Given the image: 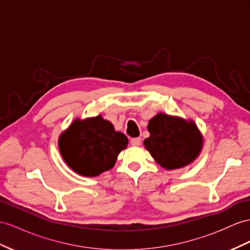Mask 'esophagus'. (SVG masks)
Wrapping results in <instances>:
<instances>
[{
	"label": "esophagus",
	"mask_w": 250,
	"mask_h": 250,
	"mask_svg": "<svg viewBox=\"0 0 250 250\" xmlns=\"http://www.w3.org/2000/svg\"><path fill=\"white\" fill-rule=\"evenodd\" d=\"M131 145H132L133 146H139L140 145H142V139H140L139 137L133 138V139L131 140Z\"/></svg>",
	"instance_id": "1"
}]
</instances>
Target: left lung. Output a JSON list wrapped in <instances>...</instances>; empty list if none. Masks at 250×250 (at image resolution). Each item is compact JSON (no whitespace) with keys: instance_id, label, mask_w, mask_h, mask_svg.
Here are the masks:
<instances>
[{"instance_id":"left-lung-1","label":"left lung","mask_w":250,"mask_h":250,"mask_svg":"<svg viewBox=\"0 0 250 250\" xmlns=\"http://www.w3.org/2000/svg\"><path fill=\"white\" fill-rule=\"evenodd\" d=\"M145 148L166 170L185 168L201 154L204 137L192 119L158 113L149 120Z\"/></svg>"}]
</instances>
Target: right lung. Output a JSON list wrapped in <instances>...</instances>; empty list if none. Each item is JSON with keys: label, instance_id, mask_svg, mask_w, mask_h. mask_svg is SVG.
Masks as SVG:
<instances>
[{"label": "right lung", "instance_id": "obj_1", "mask_svg": "<svg viewBox=\"0 0 250 250\" xmlns=\"http://www.w3.org/2000/svg\"><path fill=\"white\" fill-rule=\"evenodd\" d=\"M126 136L101 115L76 118L59 136L63 161L77 174L98 176L112 169L119 153L127 146Z\"/></svg>", "mask_w": 250, "mask_h": 250}]
</instances>
